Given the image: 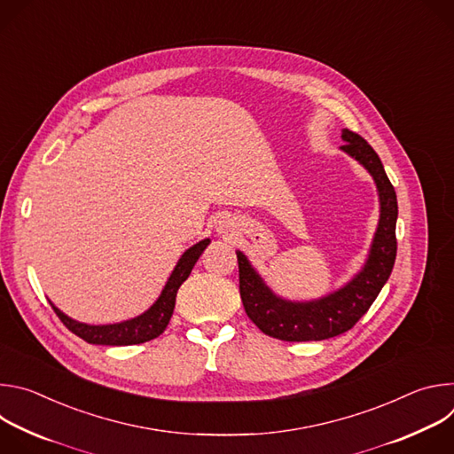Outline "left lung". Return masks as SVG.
<instances>
[{
  "label": "left lung",
  "mask_w": 454,
  "mask_h": 454,
  "mask_svg": "<svg viewBox=\"0 0 454 454\" xmlns=\"http://www.w3.org/2000/svg\"><path fill=\"white\" fill-rule=\"evenodd\" d=\"M343 145L373 177L380 215L363 270L341 289L312 301H291L277 296L261 278L246 254L237 251L239 289L246 314L264 334L282 341H321L350 331L375 301L390 278L397 254V196L377 153L364 138L343 129Z\"/></svg>",
  "instance_id": "obj_1"
}]
</instances>
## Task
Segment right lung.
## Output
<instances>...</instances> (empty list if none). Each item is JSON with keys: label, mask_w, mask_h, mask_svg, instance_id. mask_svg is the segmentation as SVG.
<instances>
[{"label": "right lung", "mask_w": 454, "mask_h": 454, "mask_svg": "<svg viewBox=\"0 0 454 454\" xmlns=\"http://www.w3.org/2000/svg\"><path fill=\"white\" fill-rule=\"evenodd\" d=\"M208 244H210V239H205L198 244H193L192 247H188L181 254L170 278L167 280V284H165L160 298L154 301V305L133 319L113 323V325H88V323L75 321L70 316L60 312L51 301H50V305L55 310V314L59 316V319L68 327V331H72L75 336L82 338L84 341H88L91 345L120 347V345H140V343L151 341V340L158 338L167 329L170 316L174 312L177 289L188 278L193 266H196V262H198V258L201 256V253L207 249Z\"/></svg>", "instance_id": "add662e5"}]
</instances>
